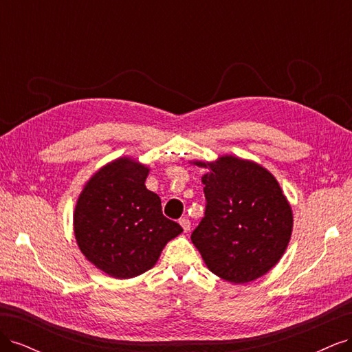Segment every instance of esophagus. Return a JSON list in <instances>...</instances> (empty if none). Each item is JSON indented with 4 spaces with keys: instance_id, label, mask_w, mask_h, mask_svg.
Returning <instances> with one entry per match:
<instances>
[{
    "instance_id": "obj_1",
    "label": "esophagus",
    "mask_w": 352,
    "mask_h": 352,
    "mask_svg": "<svg viewBox=\"0 0 352 352\" xmlns=\"http://www.w3.org/2000/svg\"><path fill=\"white\" fill-rule=\"evenodd\" d=\"M179 225L182 226L184 232H189V230H190V221H189L188 219H185V217L179 220Z\"/></svg>"
}]
</instances>
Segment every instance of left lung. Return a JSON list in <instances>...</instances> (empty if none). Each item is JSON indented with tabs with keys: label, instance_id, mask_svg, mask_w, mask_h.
I'll list each match as a JSON object with an SVG mask.
<instances>
[{
	"label": "left lung",
	"instance_id": "8db88e82",
	"mask_svg": "<svg viewBox=\"0 0 352 352\" xmlns=\"http://www.w3.org/2000/svg\"><path fill=\"white\" fill-rule=\"evenodd\" d=\"M201 180L206 216L190 235L210 272L230 283L261 278L279 263L291 241L294 214L276 177L261 164L235 155L214 162Z\"/></svg>",
	"mask_w": 352,
	"mask_h": 352
}]
</instances>
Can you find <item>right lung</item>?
<instances>
[{"instance_id": "right-lung-1", "label": "right lung", "mask_w": 352, "mask_h": 352, "mask_svg": "<svg viewBox=\"0 0 352 352\" xmlns=\"http://www.w3.org/2000/svg\"><path fill=\"white\" fill-rule=\"evenodd\" d=\"M150 167L119 157L98 168L79 194L73 232L80 252L114 279L153 269L163 248L182 233L162 212V199L145 180Z\"/></svg>"}]
</instances>
